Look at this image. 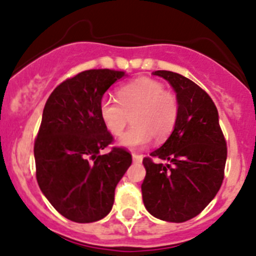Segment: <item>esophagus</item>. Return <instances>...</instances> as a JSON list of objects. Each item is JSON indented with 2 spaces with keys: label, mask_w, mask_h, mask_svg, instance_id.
<instances>
[{
  "label": "esophagus",
  "mask_w": 256,
  "mask_h": 256,
  "mask_svg": "<svg viewBox=\"0 0 256 256\" xmlns=\"http://www.w3.org/2000/svg\"><path fill=\"white\" fill-rule=\"evenodd\" d=\"M132 160L134 162H141L142 161V156L138 155V154H132Z\"/></svg>",
  "instance_id": "esophagus-1"
}]
</instances>
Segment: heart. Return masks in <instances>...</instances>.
I'll use <instances>...</instances> for the list:
<instances>
[{
	"instance_id": "1",
	"label": "heart",
	"mask_w": 256,
	"mask_h": 256,
	"mask_svg": "<svg viewBox=\"0 0 256 256\" xmlns=\"http://www.w3.org/2000/svg\"><path fill=\"white\" fill-rule=\"evenodd\" d=\"M178 110V98L151 78L122 85L118 100L104 98L98 105L101 121L114 136L122 132L131 118L132 126L118 138V145L131 150L146 148L151 138L156 142L166 140L175 128Z\"/></svg>"
}]
</instances>
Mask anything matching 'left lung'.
Wrapping results in <instances>:
<instances>
[{
    "label": "left lung",
    "mask_w": 256,
    "mask_h": 256,
    "mask_svg": "<svg viewBox=\"0 0 256 256\" xmlns=\"http://www.w3.org/2000/svg\"><path fill=\"white\" fill-rule=\"evenodd\" d=\"M152 74L170 84L180 110L168 140L142 160L144 205L158 219L184 222L199 215L218 194L224 180L226 142L216 106L202 88L180 74Z\"/></svg>",
    "instance_id": "1"
}]
</instances>
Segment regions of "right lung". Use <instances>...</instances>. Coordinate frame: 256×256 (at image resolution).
<instances>
[{
  "label": "right lung",
  "mask_w": 256,
  "mask_h": 256,
  "mask_svg": "<svg viewBox=\"0 0 256 256\" xmlns=\"http://www.w3.org/2000/svg\"><path fill=\"white\" fill-rule=\"evenodd\" d=\"M122 71L88 70L60 84L44 105L34 141L36 178L42 194L66 219L94 222L111 212L115 188L132 162L130 152L112 148L98 105Z\"/></svg>",
  "instance_id": "obj_1"
}]
</instances>
